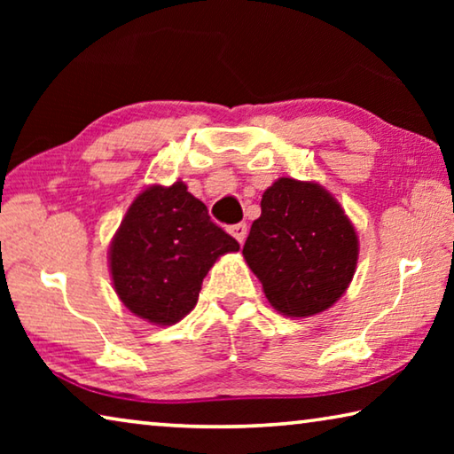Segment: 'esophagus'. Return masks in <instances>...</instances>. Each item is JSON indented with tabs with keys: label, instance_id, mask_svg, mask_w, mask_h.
<instances>
[{
	"label": "esophagus",
	"instance_id": "esophagus-1",
	"mask_svg": "<svg viewBox=\"0 0 454 454\" xmlns=\"http://www.w3.org/2000/svg\"><path fill=\"white\" fill-rule=\"evenodd\" d=\"M230 234H232L238 242H244L246 240V234H248V226L244 224V222H240V224H234L232 228H230Z\"/></svg>",
	"mask_w": 454,
	"mask_h": 454
}]
</instances>
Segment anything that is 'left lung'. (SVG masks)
Returning <instances> with one entry per match:
<instances>
[{
	"label": "left lung",
	"mask_w": 454,
	"mask_h": 454,
	"mask_svg": "<svg viewBox=\"0 0 454 454\" xmlns=\"http://www.w3.org/2000/svg\"><path fill=\"white\" fill-rule=\"evenodd\" d=\"M242 248L268 302L284 317L330 309L356 270L358 236L342 206L317 182L278 178Z\"/></svg>",
	"instance_id": "obj_1"
}]
</instances>
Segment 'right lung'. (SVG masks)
Wrapping results in <instances>:
<instances>
[{
    "label": "right lung",
    "instance_id": "1",
    "mask_svg": "<svg viewBox=\"0 0 454 454\" xmlns=\"http://www.w3.org/2000/svg\"><path fill=\"white\" fill-rule=\"evenodd\" d=\"M232 236L214 224L208 208L186 184L145 188L129 206L110 244V272L116 294L129 312L170 326L198 302L204 276L228 252Z\"/></svg>",
    "mask_w": 454,
    "mask_h": 454
}]
</instances>
